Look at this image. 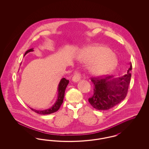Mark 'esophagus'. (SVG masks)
Wrapping results in <instances>:
<instances>
[{
	"instance_id": "obj_1",
	"label": "esophagus",
	"mask_w": 149,
	"mask_h": 149,
	"mask_svg": "<svg viewBox=\"0 0 149 149\" xmlns=\"http://www.w3.org/2000/svg\"><path fill=\"white\" fill-rule=\"evenodd\" d=\"M81 78V74H80V72H76L74 74V76L72 77V80L74 82H78V81H79L80 80Z\"/></svg>"
}]
</instances>
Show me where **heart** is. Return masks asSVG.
Masks as SVG:
<instances>
[{"label": "heart", "mask_w": 149, "mask_h": 149, "mask_svg": "<svg viewBox=\"0 0 149 149\" xmlns=\"http://www.w3.org/2000/svg\"><path fill=\"white\" fill-rule=\"evenodd\" d=\"M79 59L91 64L89 71L95 75H102L114 69L118 64V59L109 48L104 46H88L81 50Z\"/></svg>", "instance_id": "b5f03b06"}]
</instances>
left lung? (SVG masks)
<instances>
[{"instance_id": "left-lung-1", "label": "left lung", "mask_w": 149, "mask_h": 149, "mask_svg": "<svg viewBox=\"0 0 149 149\" xmlns=\"http://www.w3.org/2000/svg\"><path fill=\"white\" fill-rule=\"evenodd\" d=\"M132 64L127 74L113 78V76H102L91 78L94 85V93L88 100L94 108L104 111L109 109L120 103L127 94L128 86L131 77Z\"/></svg>"}]
</instances>
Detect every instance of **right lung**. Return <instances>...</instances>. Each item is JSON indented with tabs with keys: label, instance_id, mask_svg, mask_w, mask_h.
I'll return each mask as SVG.
<instances>
[{
	"label": "right lung",
	"instance_id": "1",
	"mask_svg": "<svg viewBox=\"0 0 149 149\" xmlns=\"http://www.w3.org/2000/svg\"><path fill=\"white\" fill-rule=\"evenodd\" d=\"M33 51V49H31L29 50H27L26 52L24 55H26L27 53H29V52H31V51ZM69 83V81L68 80H66L65 78L61 79V80H60V81L59 83L58 86L57 99L56 102L54 103V104L51 108L47 109L42 110V111L36 110V109H33V108H31V109L37 113L43 114V115L49 114L52 113H54V112L57 111L59 109L60 107L61 106V104L63 102L64 95H65V91L67 85H68Z\"/></svg>",
	"mask_w": 149,
	"mask_h": 149
}]
</instances>
